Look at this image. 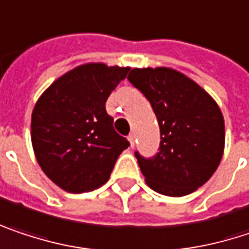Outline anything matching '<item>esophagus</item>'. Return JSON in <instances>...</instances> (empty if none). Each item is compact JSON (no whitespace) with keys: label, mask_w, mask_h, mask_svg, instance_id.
<instances>
[{"label":"esophagus","mask_w":249,"mask_h":249,"mask_svg":"<svg viewBox=\"0 0 249 249\" xmlns=\"http://www.w3.org/2000/svg\"><path fill=\"white\" fill-rule=\"evenodd\" d=\"M128 141H129V145L134 148V145H135V135L134 134H129L128 135Z\"/></svg>","instance_id":"esophagus-1"}]
</instances>
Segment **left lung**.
Returning a JSON list of instances; mask_svg holds the SVG:
<instances>
[{
  "label": "left lung",
  "mask_w": 249,
  "mask_h": 249,
  "mask_svg": "<svg viewBox=\"0 0 249 249\" xmlns=\"http://www.w3.org/2000/svg\"><path fill=\"white\" fill-rule=\"evenodd\" d=\"M128 79L151 102L161 132L155 157L135 152L147 185L168 196L198 190L224 154L225 125L218 104L195 81L167 67L134 68Z\"/></svg>",
  "instance_id": "8db88e82"
}]
</instances>
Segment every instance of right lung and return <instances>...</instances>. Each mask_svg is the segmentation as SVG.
<instances>
[{
	"mask_svg": "<svg viewBox=\"0 0 249 249\" xmlns=\"http://www.w3.org/2000/svg\"><path fill=\"white\" fill-rule=\"evenodd\" d=\"M128 67L79 65L55 79L31 115V142L41 170L64 191L100 188L128 148L114 129L105 102L126 77Z\"/></svg>",
	"mask_w": 249,
	"mask_h": 249,
	"instance_id": "1",
	"label": "right lung"
}]
</instances>
